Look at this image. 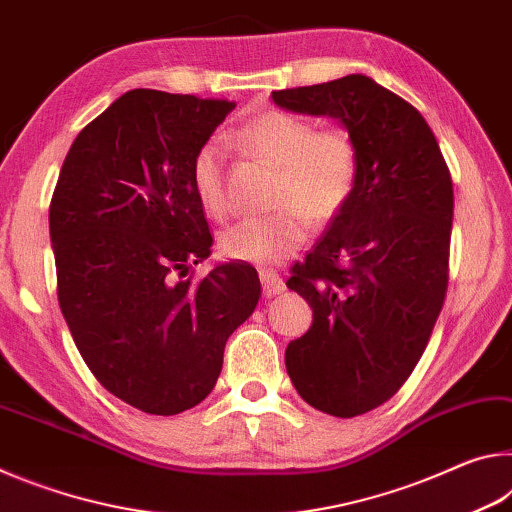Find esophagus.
I'll use <instances>...</instances> for the list:
<instances>
[{"instance_id": "esophagus-1", "label": "esophagus", "mask_w": 512, "mask_h": 512, "mask_svg": "<svg viewBox=\"0 0 512 512\" xmlns=\"http://www.w3.org/2000/svg\"><path fill=\"white\" fill-rule=\"evenodd\" d=\"M259 280H262V289H264L266 298H273V296H277V293H282L284 289H287V284H284L282 277L273 271H262L259 273Z\"/></svg>"}]
</instances>
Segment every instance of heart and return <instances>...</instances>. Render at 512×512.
Returning a JSON list of instances; mask_svg holds the SVG:
<instances>
[{
    "mask_svg": "<svg viewBox=\"0 0 512 512\" xmlns=\"http://www.w3.org/2000/svg\"><path fill=\"white\" fill-rule=\"evenodd\" d=\"M239 149L280 171L273 203L277 210L250 216L221 235L225 257L271 264L305 244L311 221L327 225L352 201L359 183L361 155L354 135L343 126H316L314 119L289 110H264L230 135ZM228 153L219 140L198 146L192 158V187L212 219L230 214L225 189Z\"/></svg>",
    "mask_w": 512,
    "mask_h": 512,
    "instance_id": "obj_1",
    "label": "heart"
}]
</instances>
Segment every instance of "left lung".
Here are the masks:
<instances>
[{"label": "left lung", "mask_w": 512, "mask_h": 512, "mask_svg": "<svg viewBox=\"0 0 512 512\" xmlns=\"http://www.w3.org/2000/svg\"><path fill=\"white\" fill-rule=\"evenodd\" d=\"M277 106L336 117L359 144V183L287 287L314 309L291 341L302 400L334 418L368 413L400 391L443 309L454 219L452 173L409 101L368 76L273 92Z\"/></svg>", "instance_id": "8db88e82"}]
</instances>
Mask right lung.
Segmentation results:
<instances>
[{
  "label": "right lung",
  "mask_w": 512,
  "mask_h": 512,
  "mask_svg": "<svg viewBox=\"0 0 512 512\" xmlns=\"http://www.w3.org/2000/svg\"><path fill=\"white\" fill-rule=\"evenodd\" d=\"M235 106L121 94L76 137L51 196L58 305L76 348L106 391L151 415L212 393L225 341L262 296L248 264L192 271L212 253L192 158Z\"/></svg>",
  "instance_id": "right-lung-1"
}]
</instances>
